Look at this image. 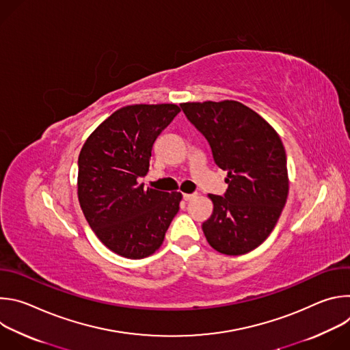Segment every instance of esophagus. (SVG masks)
Returning a JSON list of instances; mask_svg holds the SVG:
<instances>
[{"label": "esophagus", "instance_id": "esophagus-1", "mask_svg": "<svg viewBox=\"0 0 350 350\" xmlns=\"http://www.w3.org/2000/svg\"><path fill=\"white\" fill-rule=\"evenodd\" d=\"M195 196H196V193H183L184 201H192Z\"/></svg>", "mask_w": 350, "mask_h": 350}]
</instances>
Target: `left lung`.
Returning a JSON list of instances; mask_svg holds the SVG:
<instances>
[{"mask_svg":"<svg viewBox=\"0 0 350 350\" xmlns=\"http://www.w3.org/2000/svg\"><path fill=\"white\" fill-rule=\"evenodd\" d=\"M180 107L208 139L215 163L227 172L226 193H209L213 213L202 224L204 234L220 254L251 252L270 235L286 202L288 170L281 138L260 115L237 101Z\"/></svg>","mask_w":350,"mask_h":350,"instance_id":"1","label":"left lung"}]
</instances>
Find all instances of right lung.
Returning a JSON list of instances; mask_svg holds the SVG:
<instances>
[{"label":"right lung","instance_id":"add662e5","mask_svg":"<svg viewBox=\"0 0 350 350\" xmlns=\"http://www.w3.org/2000/svg\"><path fill=\"white\" fill-rule=\"evenodd\" d=\"M180 112L174 104L129 105L112 113L84 142L77 195L90 227L112 252L142 259L162 245L181 193L145 188L158 135Z\"/></svg>","mask_w":350,"mask_h":350}]
</instances>
